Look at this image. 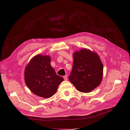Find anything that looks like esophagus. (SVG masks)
<instances>
[{"label": "esophagus", "instance_id": "esophagus-1", "mask_svg": "<svg viewBox=\"0 0 130 130\" xmlns=\"http://www.w3.org/2000/svg\"><path fill=\"white\" fill-rule=\"evenodd\" d=\"M63 78H64V80H67V78H68L67 76V75L64 76H63Z\"/></svg>", "mask_w": 130, "mask_h": 130}]
</instances>
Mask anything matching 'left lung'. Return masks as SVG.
Segmentation results:
<instances>
[{"label":"left lung","mask_w":130,"mask_h":130,"mask_svg":"<svg viewBox=\"0 0 130 130\" xmlns=\"http://www.w3.org/2000/svg\"><path fill=\"white\" fill-rule=\"evenodd\" d=\"M73 58L69 81L79 92H90L101 84L103 76V63L95 52L86 49L75 52Z\"/></svg>","instance_id":"left-lung-1"}]
</instances>
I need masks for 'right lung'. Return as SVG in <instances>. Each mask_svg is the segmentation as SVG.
<instances>
[{
    "label": "right lung",
    "instance_id": "add662e5",
    "mask_svg": "<svg viewBox=\"0 0 130 130\" xmlns=\"http://www.w3.org/2000/svg\"><path fill=\"white\" fill-rule=\"evenodd\" d=\"M49 56L37 55L27 65L24 72L25 84L36 95L49 98L56 93L63 78L57 75L50 65Z\"/></svg>",
    "mask_w": 130,
    "mask_h": 130
}]
</instances>
